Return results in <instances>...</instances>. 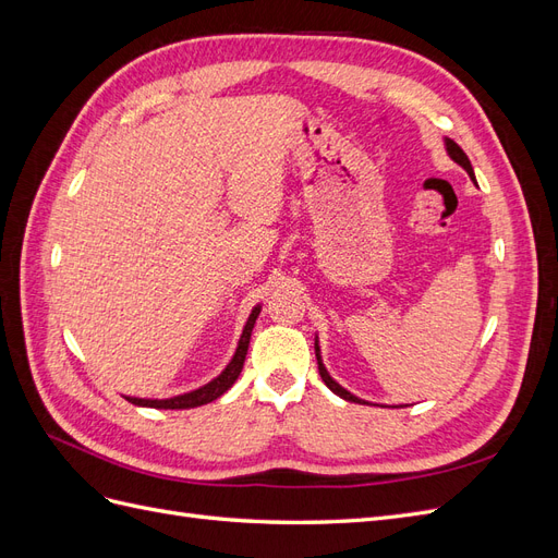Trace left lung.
<instances>
[{
  "label": "left lung",
  "mask_w": 558,
  "mask_h": 558,
  "mask_svg": "<svg viewBox=\"0 0 558 558\" xmlns=\"http://www.w3.org/2000/svg\"><path fill=\"white\" fill-rule=\"evenodd\" d=\"M445 146H447V154H449V158L453 160V162H459L463 170L470 174V179L475 181V172H472V165H470V160H468V156L463 154V148L456 144L453 140H445ZM314 349H316V363H318V375H320V379L326 381V386L330 388V391L335 393V396H340V398H344V400H349V402H363V404H367L365 400H361V398H356L353 393H349L347 388H342L340 384H337L330 375H328V369H326V365H324V361H320V349H318V340L314 342Z\"/></svg>",
  "instance_id": "obj_1"
}]
</instances>
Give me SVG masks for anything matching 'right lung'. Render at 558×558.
<instances>
[{"instance_id":"add662e5","label":"right lung","mask_w":558,"mask_h":558,"mask_svg":"<svg viewBox=\"0 0 558 558\" xmlns=\"http://www.w3.org/2000/svg\"><path fill=\"white\" fill-rule=\"evenodd\" d=\"M260 314V305L253 307V312L248 314L246 326L242 330L240 337V344L238 351H234L232 361L226 365V369L216 379H211L209 384L195 388L191 393H183V396H174V398H167V400H148V398H130L125 396L128 402L132 404H140V408H156V410H191V408H199V404H207L216 398H221L228 388L238 381L242 367H244V359H246V351H248V340H251V330L256 326V318Z\"/></svg>"}]
</instances>
